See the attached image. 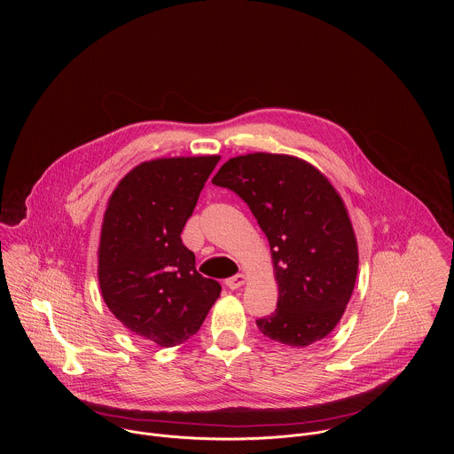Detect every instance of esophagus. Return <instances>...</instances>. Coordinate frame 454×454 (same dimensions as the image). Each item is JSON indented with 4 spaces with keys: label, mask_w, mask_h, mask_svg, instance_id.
Segmentation results:
<instances>
[{
    "label": "esophagus",
    "mask_w": 454,
    "mask_h": 454,
    "mask_svg": "<svg viewBox=\"0 0 454 454\" xmlns=\"http://www.w3.org/2000/svg\"><path fill=\"white\" fill-rule=\"evenodd\" d=\"M245 281H247V276H245V274H236V276L225 279V285H227L231 290H238L239 286L245 285Z\"/></svg>",
    "instance_id": "34e87169"
}]
</instances>
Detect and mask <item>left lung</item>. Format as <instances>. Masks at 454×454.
I'll return each instance as SVG.
<instances>
[{
    "label": "left lung",
    "mask_w": 454,
    "mask_h": 454,
    "mask_svg": "<svg viewBox=\"0 0 454 454\" xmlns=\"http://www.w3.org/2000/svg\"><path fill=\"white\" fill-rule=\"evenodd\" d=\"M211 182L248 204L270 247L279 297L276 311L257 320L260 332L294 348L324 339L339 324L358 270L340 195L306 160L262 152L229 159Z\"/></svg>",
    "instance_id": "8db88e82"
}]
</instances>
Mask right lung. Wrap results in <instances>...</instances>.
<instances>
[{
  "label": "right lung",
  "instance_id": "1",
  "mask_svg": "<svg viewBox=\"0 0 454 454\" xmlns=\"http://www.w3.org/2000/svg\"><path fill=\"white\" fill-rule=\"evenodd\" d=\"M218 155L143 162L108 200L98 252L103 299L136 335L169 348L200 328L220 283L195 270L182 231Z\"/></svg>",
  "mask_w": 454,
  "mask_h": 454
}]
</instances>
